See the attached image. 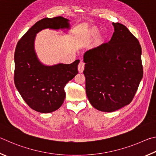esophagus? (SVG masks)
Wrapping results in <instances>:
<instances>
[{
    "instance_id": "obj_1",
    "label": "esophagus",
    "mask_w": 156,
    "mask_h": 156,
    "mask_svg": "<svg viewBox=\"0 0 156 156\" xmlns=\"http://www.w3.org/2000/svg\"><path fill=\"white\" fill-rule=\"evenodd\" d=\"M84 67H85V64L83 62H80V64L78 65V70L79 73H83V71L84 70Z\"/></svg>"
}]
</instances>
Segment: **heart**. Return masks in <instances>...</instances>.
Listing matches in <instances>:
<instances>
[{
    "label": "heart",
    "instance_id": "heart-1",
    "mask_svg": "<svg viewBox=\"0 0 156 156\" xmlns=\"http://www.w3.org/2000/svg\"><path fill=\"white\" fill-rule=\"evenodd\" d=\"M97 32H98V29H97V28H95V27H94V28H92L91 29H90L89 34H90V35H94V34H96ZM102 38H103V37L101 36V35H100V36H99V39L101 40Z\"/></svg>",
    "mask_w": 156,
    "mask_h": 156
}]
</instances>
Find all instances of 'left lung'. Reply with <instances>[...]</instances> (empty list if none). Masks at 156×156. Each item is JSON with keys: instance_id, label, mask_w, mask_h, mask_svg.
<instances>
[{"instance_id": "8db88e82", "label": "left lung", "mask_w": 156, "mask_h": 156, "mask_svg": "<svg viewBox=\"0 0 156 156\" xmlns=\"http://www.w3.org/2000/svg\"><path fill=\"white\" fill-rule=\"evenodd\" d=\"M110 42L83 56L86 92L97 110L112 112L129 105L143 76L138 40L121 23H112Z\"/></svg>"}]
</instances>
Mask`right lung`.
<instances>
[{
  "instance_id": "1",
  "label": "right lung",
  "mask_w": 156,
  "mask_h": 156,
  "mask_svg": "<svg viewBox=\"0 0 156 156\" xmlns=\"http://www.w3.org/2000/svg\"><path fill=\"white\" fill-rule=\"evenodd\" d=\"M70 21L62 16L43 18L27 31L16 46V88L27 104L38 112L50 113L61 107L66 97L64 87L78 74L80 60L70 64H44L35 50L36 34L46 29L66 32L70 29Z\"/></svg>"
}]
</instances>
